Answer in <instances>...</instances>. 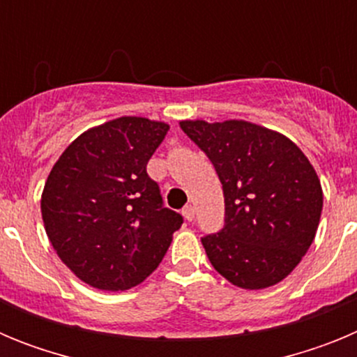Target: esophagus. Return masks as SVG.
Returning a JSON list of instances; mask_svg holds the SVG:
<instances>
[{
	"label": "esophagus",
	"mask_w": 357,
	"mask_h": 357,
	"mask_svg": "<svg viewBox=\"0 0 357 357\" xmlns=\"http://www.w3.org/2000/svg\"><path fill=\"white\" fill-rule=\"evenodd\" d=\"M182 214H184V218L188 220V222H193V220H195V207L193 206H185L184 209H182Z\"/></svg>",
	"instance_id": "obj_1"
}]
</instances>
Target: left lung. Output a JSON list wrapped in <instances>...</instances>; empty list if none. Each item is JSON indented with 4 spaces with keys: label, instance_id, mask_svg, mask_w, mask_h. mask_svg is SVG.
Returning a JSON list of instances; mask_svg holds the SVG:
<instances>
[{
    "label": "left lung",
    "instance_id": "obj_1",
    "mask_svg": "<svg viewBox=\"0 0 357 357\" xmlns=\"http://www.w3.org/2000/svg\"><path fill=\"white\" fill-rule=\"evenodd\" d=\"M223 185L225 223L202 245L211 264L245 289L273 286L291 273L313 243L324 195L295 143L254 123L182 121Z\"/></svg>",
    "mask_w": 357,
    "mask_h": 357
}]
</instances>
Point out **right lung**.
<instances>
[{"label": "right lung", "mask_w": 357, "mask_h": 357, "mask_svg": "<svg viewBox=\"0 0 357 357\" xmlns=\"http://www.w3.org/2000/svg\"><path fill=\"white\" fill-rule=\"evenodd\" d=\"M168 128L118 118L77 137L50 173L40 200L46 234L62 263L93 288L123 291L143 282L184 223L146 173Z\"/></svg>", "instance_id": "obj_1"}]
</instances>
